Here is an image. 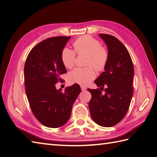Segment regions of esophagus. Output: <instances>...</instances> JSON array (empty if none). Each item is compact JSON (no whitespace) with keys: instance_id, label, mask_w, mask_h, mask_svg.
Masks as SVG:
<instances>
[{"instance_id":"obj_1","label":"esophagus","mask_w":157,"mask_h":157,"mask_svg":"<svg viewBox=\"0 0 157 157\" xmlns=\"http://www.w3.org/2000/svg\"><path fill=\"white\" fill-rule=\"evenodd\" d=\"M81 89H82V91H85L86 90V88L85 87V86H81Z\"/></svg>"}]
</instances>
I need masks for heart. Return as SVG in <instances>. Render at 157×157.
<instances>
[{"instance_id":"1","label":"heart","mask_w":157,"mask_h":157,"mask_svg":"<svg viewBox=\"0 0 157 157\" xmlns=\"http://www.w3.org/2000/svg\"><path fill=\"white\" fill-rule=\"evenodd\" d=\"M74 51L68 47L62 49L61 58L63 64L66 68L71 69L75 65L76 54H88L86 65H91L87 67H78L73 69L68 75L69 81L72 84L86 86L94 79L97 71H102L105 68L109 60V52L102 47L98 40L90 36H82L77 38L73 43Z\"/></svg>"}]
</instances>
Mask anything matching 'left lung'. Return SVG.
<instances>
[{"label": "left lung", "instance_id": "1", "mask_svg": "<svg viewBox=\"0 0 157 157\" xmlns=\"http://www.w3.org/2000/svg\"><path fill=\"white\" fill-rule=\"evenodd\" d=\"M99 36L107 46L109 60L105 71L94 83L101 90L105 87V93L102 94L99 88H88L92 94L89 109L96 123L112 127L121 121L129 109L134 92V69L131 56L122 42L111 35Z\"/></svg>", "mask_w": 157, "mask_h": 157}]
</instances>
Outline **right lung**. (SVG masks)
I'll return each instance as SVG.
<instances>
[{"label": "right lung", "instance_id": "add662e5", "mask_svg": "<svg viewBox=\"0 0 157 157\" xmlns=\"http://www.w3.org/2000/svg\"><path fill=\"white\" fill-rule=\"evenodd\" d=\"M71 36H56L44 40L33 48L24 66L25 87L33 114L42 125L59 128L68 121L72 106L81 88L78 84L64 92L56 89L60 76L67 73L61 54Z\"/></svg>", "mask_w": 157, "mask_h": 157}]
</instances>
